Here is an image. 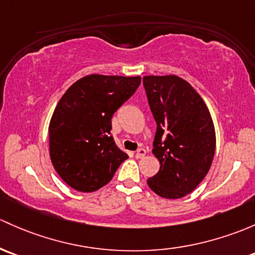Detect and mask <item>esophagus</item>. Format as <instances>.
Here are the masks:
<instances>
[{
  "instance_id": "34e87169",
  "label": "esophagus",
  "mask_w": 255,
  "mask_h": 255,
  "mask_svg": "<svg viewBox=\"0 0 255 255\" xmlns=\"http://www.w3.org/2000/svg\"><path fill=\"white\" fill-rule=\"evenodd\" d=\"M145 154H146V150L145 149H144V148H139L138 150H136V152H135V157H136V159H141V157L145 156Z\"/></svg>"
}]
</instances>
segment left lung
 Wrapping results in <instances>:
<instances>
[{
    "label": "left lung",
    "instance_id": "1",
    "mask_svg": "<svg viewBox=\"0 0 255 255\" xmlns=\"http://www.w3.org/2000/svg\"><path fill=\"white\" fill-rule=\"evenodd\" d=\"M143 84L156 122L152 154L160 170L148 179L152 192L178 199L194 191L210 170L215 128L204 100L177 76H146Z\"/></svg>",
    "mask_w": 255,
    "mask_h": 255
}]
</instances>
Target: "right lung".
Returning <instances> with one entry per match:
<instances>
[{
	"instance_id": "right-lung-1",
	"label": "right lung",
	"mask_w": 255,
	"mask_h": 255,
	"mask_svg": "<svg viewBox=\"0 0 255 255\" xmlns=\"http://www.w3.org/2000/svg\"><path fill=\"white\" fill-rule=\"evenodd\" d=\"M140 80L90 74L63 94L50 121V157L69 187L85 193L98 191L128 159L111 135V119Z\"/></svg>"
}]
</instances>
